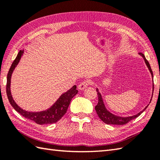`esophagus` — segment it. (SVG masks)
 Wrapping results in <instances>:
<instances>
[{"label": "esophagus", "instance_id": "1", "mask_svg": "<svg viewBox=\"0 0 160 160\" xmlns=\"http://www.w3.org/2000/svg\"><path fill=\"white\" fill-rule=\"evenodd\" d=\"M89 80H84L83 82H81L79 85H78V89L80 90H84L85 88H87V86L89 85Z\"/></svg>", "mask_w": 160, "mask_h": 160}]
</instances>
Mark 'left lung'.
Instances as JSON below:
<instances>
[{"label": "left lung", "mask_w": 160, "mask_h": 160, "mask_svg": "<svg viewBox=\"0 0 160 160\" xmlns=\"http://www.w3.org/2000/svg\"><path fill=\"white\" fill-rule=\"evenodd\" d=\"M139 55L142 56V57L143 58L145 61V63L146 64L147 67H148V69L151 72V76L153 78V73L152 69L151 68V66L149 64V62H148V60L146 59L144 55L143 54L142 52H139ZM152 89H154V85H152ZM96 92L97 93H98V102L97 105L95 107V109L96 111V113L98 114V116L99 117V118L104 122L106 124H110V125H118V126H121V125H124L128 123V122L130 121L131 120L134 119L137 117H138L142 113V112L145 110V109L148 108V105H147L146 107L145 108V109H143L142 112H139L138 114L136 115H133L131 116V117H118V116L114 115L113 114H112L111 112H109L107 109H106L104 102H103V100L102 98V96L101 94V93L99 92V91L98 89V88L96 89Z\"/></svg>", "instance_id": "left-lung-1"}]
</instances>
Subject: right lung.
<instances>
[{"instance_id":"add662e5","label":"right lung","mask_w":160,"mask_h":160,"mask_svg":"<svg viewBox=\"0 0 160 160\" xmlns=\"http://www.w3.org/2000/svg\"><path fill=\"white\" fill-rule=\"evenodd\" d=\"M23 50L18 52L17 58L14 60L13 63L12 64L11 67L9 68L8 73L6 92H7L9 101L15 110L18 112L21 115L23 116L25 118H28V119L33 121L37 124L44 125L56 123L59 119H61L62 117L66 114L71 99L78 93V91L76 89V86H73V87L69 90H68L67 92L62 94L60 97L57 100V101L51 108L46 109V110L41 112H28L21 108L15 102L13 98H12L10 90V84L12 74L13 73L16 67L18 65V62H19L22 55L23 54Z\"/></svg>"}]
</instances>
